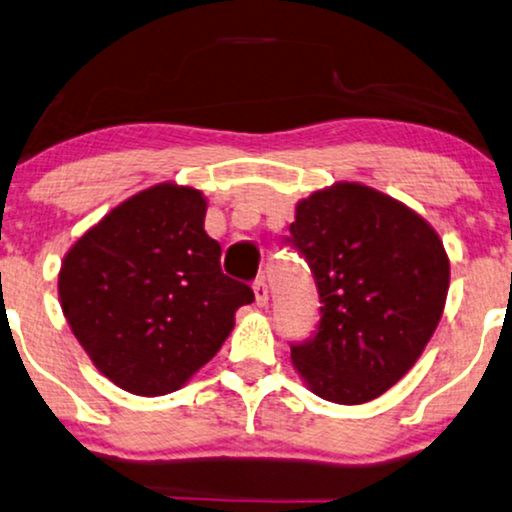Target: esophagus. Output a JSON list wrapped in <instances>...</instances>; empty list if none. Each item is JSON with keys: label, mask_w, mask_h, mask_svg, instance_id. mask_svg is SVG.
<instances>
[{"label": "esophagus", "mask_w": 512, "mask_h": 512, "mask_svg": "<svg viewBox=\"0 0 512 512\" xmlns=\"http://www.w3.org/2000/svg\"><path fill=\"white\" fill-rule=\"evenodd\" d=\"M252 290H255V300L260 307H267L269 304V286L264 278H257L255 283H252Z\"/></svg>", "instance_id": "obj_1"}]
</instances>
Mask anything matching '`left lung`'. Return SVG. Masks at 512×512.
<instances>
[{"mask_svg":"<svg viewBox=\"0 0 512 512\" xmlns=\"http://www.w3.org/2000/svg\"><path fill=\"white\" fill-rule=\"evenodd\" d=\"M312 271L319 323L290 357L335 404H364L397 383L435 333L449 260L432 226L390 196L338 184L302 200L283 238Z\"/></svg>","mask_w":512,"mask_h":512,"instance_id":"left-lung-1","label":"left lung"}]
</instances>
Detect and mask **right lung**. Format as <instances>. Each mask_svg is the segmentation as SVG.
I'll return each instance as SVG.
<instances>
[{
    "mask_svg": "<svg viewBox=\"0 0 512 512\" xmlns=\"http://www.w3.org/2000/svg\"><path fill=\"white\" fill-rule=\"evenodd\" d=\"M205 208L189 186H153L103 217L63 260V314L122 390H179L219 352L236 309L255 302L248 283L222 271V248L203 229Z\"/></svg>",
    "mask_w": 512,
    "mask_h": 512,
    "instance_id": "right-lung-1",
    "label": "right lung"
}]
</instances>
